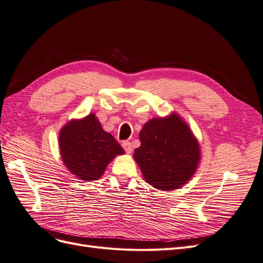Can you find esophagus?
<instances>
[{"label": "esophagus", "mask_w": 263, "mask_h": 263, "mask_svg": "<svg viewBox=\"0 0 263 263\" xmlns=\"http://www.w3.org/2000/svg\"><path fill=\"white\" fill-rule=\"evenodd\" d=\"M122 146L124 148V150L126 151V153H130L133 151V146H132V143L129 141H123Z\"/></svg>", "instance_id": "34e87169"}]
</instances>
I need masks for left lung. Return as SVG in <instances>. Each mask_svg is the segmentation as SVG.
<instances>
[{
  "mask_svg": "<svg viewBox=\"0 0 263 263\" xmlns=\"http://www.w3.org/2000/svg\"><path fill=\"white\" fill-rule=\"evenodd\" d=\"M134 159L144 180L163 191L179 189L191 179L201 160L199 143L187 124L172 113L146 122Z\"/></svg>",
  "mask_w": 263,
  "mask_h": 263,
  "instance_id": "obj_1",
  "label": "left lung"
}]
</instances>
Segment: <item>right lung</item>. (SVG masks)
Segmentation results:
<instances>
[{"label":"right lung","mask_w":263,"mask_h":263,"mask_svg":"<svg viewBox=\"0 0 263 263\" xmlns=\"http://www.w3.org/2000/svg\"><path fill=\"white\" fill-rule=\"evenodd\" d=\"M59 148L68 171L85 181L99 179L114 157L125 153L93 113L71 120L61 128Z\"/></svg>","instance_id":"right-lung-1"}]
</instances>
